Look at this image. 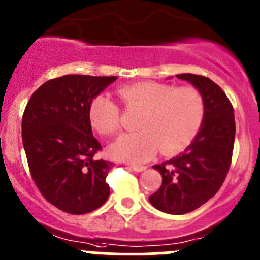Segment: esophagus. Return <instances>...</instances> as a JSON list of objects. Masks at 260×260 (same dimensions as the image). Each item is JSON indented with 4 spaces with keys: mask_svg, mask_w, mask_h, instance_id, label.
I'll return each instance as SVG.
<instances>
[{
    "mask_svg": "<svg viewBox=\"0 0 260 260\" xmlns=\"http://www.w3.org/2000/svg\"><path fill=\"white\" fill-rule=\"evenodd\" d=\"M131 168H132L133 171H136V172H142V171L146 170L145 166H140V165H132L131 166Z\"/></svg>",
    "mask_w": 260,
    "mask_h": 260,
    "instance_id": "obj_1",
    "label": "esophagus"
}]
</instances>
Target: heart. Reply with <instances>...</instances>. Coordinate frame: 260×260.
<instances>
[{"instance_id":"1","label":"heart","mask_w":260,"mask_h":260,"mask_svg":"<svg viewBox=\"0 0 260 260\" xmlns=\"http://www.w3.org/2000/svg\"><path fill=\"white\" fill-rule=\"evenodd\" d=\"M116 93L127 109L142 110L136 124L139 132L120 136L110 147V155L119 160L145 162L158 150L163 155L176 154L202 128L205 98L194 86L140 81L120 86ZM89 120L101 136H114L120 131V109L109 95L98 94L89 105Z\"/></svg>"}]
</instances>
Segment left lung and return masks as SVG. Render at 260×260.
I'll return each instance as SVG.
<instances>
[{
	"mask_svg": "<svg viewBox=\"0 0 260 260\" xmlns=\"http://www.w3.org/2000/svg\"><path fill=\"white\" fill-rule=\"evenodd\" d=\"M203 94L206 115L197 137L179 154L154 168L162 185L149 197L155 209L172 215L194 211L223 185L232 163L236 123L232 104L220 86L202 75H177Z\"/></svg>",
	"mask_w": 260,
	"mask_h": 260,
	"instance_id": "1",
	"label": "left lung"
}]
</instances>
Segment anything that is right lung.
I'll return each mask as SVG.
<instances>
[{"label": "right lung", "mask_w": 260, "mask_h": 260, "mask_svg": "<svg viewBox=\"0 0 260 260\" xmlns=\"http://www.w3.org/2000/svg\"><path fill=\"white\" fill-rule=\"evenodd\" d=\"M115 76L64 75L31 95L22 119L29 172L40 193L57 209L83 215L109 198L113 166L95 159L101 144L92 133L89 105Z\"/></svg>", "instance_id": "add662e5"}]
</instances>
